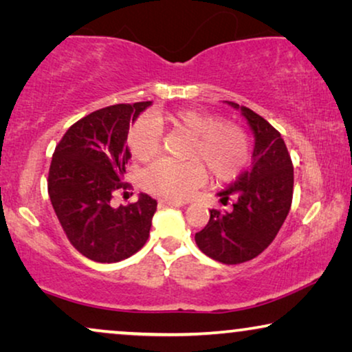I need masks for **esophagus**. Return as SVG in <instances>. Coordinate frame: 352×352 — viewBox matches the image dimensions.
Instances as JSON below:
<instances>
[{"mask_svg":"<svg viewBox=\"0 0 352 352\" xmlns=\"http://www.w3.org/2000/svg\"><path fill=\"white\" fill-rule=\"evenodd\" d=\"M158 204L163 206H184L186 201H177V200H171V199H162Z\"/></svg>","mask_w":352,"mask_h":352,"instance_id":"esophagus-1","label":"esophagus"}]
</instances>
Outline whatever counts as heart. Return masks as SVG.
Here are the masks:
<instances>
[{
  "label": "heart",
  "mask_w": 352,
  "mask_h": 352,
  "mask_svg": "<svg viewBox=\"0 0 352 352\" xmlns=\"http://www.w3.org/2000/svg\"><path fill=\"white\" fill-rule=\"evenodd\" d=\"M162 128L179 129L192 136L187 158H195L182 163L158 160L144 170V187L166 199H189L205 184V167L214 181L235 179L252 155V142L242 126L223 122L218 115L182 109L176 112H157L152 117L139 118L133 124L128 133V147L134 158L146 162L160 152Z\"/></svg>",
  "instance_id": "obj_1"
}]
</instances>
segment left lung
Masks as SVG:
<instances>
[{
    "instance_id": "8db88e82",
    "label": "left lung",
    "mask_w": 352,
    "mask_h": 352,
    "mask_svg": "<svg viewBox=\"0 0 352 352\" xmlns=\"http://www.w3.org/2000/svg\"><path fill=\"white\" fill-rule=\"evenodd\" d=\"M247 118L254 134L253 162L232 184L219 192L230 211L210 210V221L195 234L206 256L223 264H240L261 254L276 239L293 199V163L280 133L252 109L229 102Z\"/></svg>"
}]
</instances>
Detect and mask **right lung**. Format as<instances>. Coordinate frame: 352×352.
I'll use <instances>...</instances> for the list:
<instances>
[{"mask_svg":"<svg viewBox=\"0 0 352 352\" xmlns=\"http://www.w3.org/2000/svg\"><path fill=\"white\" fill-rule=\"evenodd\" d=\"M152 102L99 109L72 124L62 136L47 175L52 208L76 252L96 263H118L147 242L157 200L147 194L126 206L112 205L128 189L129 123Z\"/></svg>","mask_w":352,"mask_h":352,"instance_id":"right-lung-1","label":"right lung"}]
</instances>
